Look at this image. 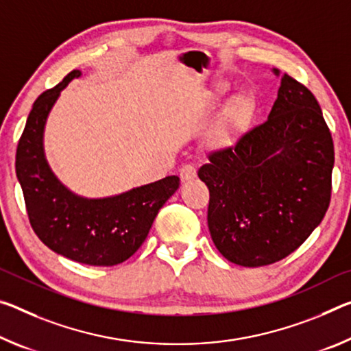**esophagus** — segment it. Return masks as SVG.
I'll use <instances>...</instances> for the list:
<instances>
[{"mask_svg":"<svg viewBox=\"0 0 351 351\" xmlns=\"http://www.w3.org/2000/svg\"><path fill=\"white\" fill-rule=\"evenodd\" d=\"M180 178H181L182 182H187V181L195 180V178H197V169H195V165H192V164L182 165V169L180 170Z\"/></svg>","mask_w":351,"mask_h":351,"instance_id":"obj_1","label":"esophagus"}]
</instances>
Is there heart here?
Returning a JSON list of instances; mask_svg holds the SVG:
<instances>
[{
	"label": "heart",
	"instance_id": "obj_1",
	"mask_svg": "<svg viewBox=\"0 0 351 351\" xmlns=\"http://www.w3.org/2000/svg\"><path fill=\"white\" fill-rule=\"evenodd\" d=\"M253 99L248 93H239L230 103L226 112V125L236 126L247 121L253 114Z\"/></svg>",
	"mask_w": 351,
	"mask_h": 351
}]
</instances>
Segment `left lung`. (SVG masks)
Segmentation results:
<instances>
[{"mask_svg":"<svg viewBox=\"0 0 351 351\" xmlns=\"http://www.w3.org/2000/svg\"><path fill=\"white\" fill-rule=\"evenodd\" d=\"M280 76V70L274 69ZM208 226L230 263L261 267L302 245L331 199L335 145L309 88L282 75L269 119L208 154Z\"/></svg>","mask_w":351,"mask_h":351,"instance_id":"8db88e82","label":"left lung"}]
</instances>
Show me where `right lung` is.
<instances>
[{
    "label": "right lung",
    "mask_w": 351,
    "mask_h": 351,
    "mask_svg": "<svg viewBox=\"0 0 351 351\" xmlns=\"http://www.w3.org/2000/svg\"><path fill=\"white\" fill-rule=\"evenodd\" d=\"M80 76V70L70 71L32 104L16 147L15 171L37 237L76 263L110 267L131 258L145 242L159 209L180 187V178L167 176L106 198L76 195L56 178L45 158L43 131L60 92Z\"/></svg>",
    "instance_id": "add662e5"
}]
</instances>
